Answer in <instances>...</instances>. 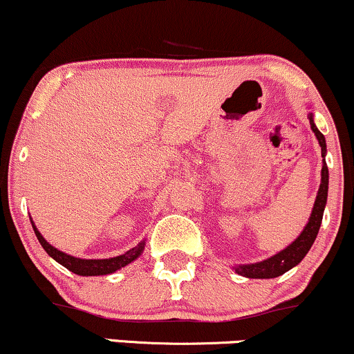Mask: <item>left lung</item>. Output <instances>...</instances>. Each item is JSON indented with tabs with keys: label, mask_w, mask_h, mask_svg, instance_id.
<instances>
[{
	"label": "left lung",
	"mask_w": 354,
	"mask_h": 354,
	"mask_svg": "<svg viewBox=\"0 0 354 354\" xmlns=\"http://www.w3.org/2000/svg\"><path fill=\"white\" fill-rule=\"evenodd\" d=\"M308 120H310L312 131H314L317 140H319V144L322 147V156H325L326 144H325L324 133L317 129V125L314 124V119H312V114H308ZM326 194H328V168H326V163L324 158L319 194H317L310 218H308V223L306 225V229L302 230V234L299 235L288 248H284L283 252L274 254V257L268 258L261 263H254V265L235 266V272H239V274L245 277H253V279H270V277H277L284 274V272L289 271L290 268L299 265V263L302 261V258L307 254L308 250H310L312 243L315 241L317 234H319L322 217H324V209L326 204Z\"/></svg>",
	"instance_id": "left-lung-1"
}]
</instances>
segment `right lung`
<instances>
[{
	"label": "right lung",
	"mask_w": 354,
	"mask_h": 354,
	"mask_svg": "<svg viewBox=\"0 0 354 354\" xmlns=\"http://www.w3.org/2000/svg\"><path fill=\"white\" fill-rule=\"evenodd\" d=\"M32 229L35 232L37 240L40 241V245L44 247V250H46V252L50 254L57 263H60V265L65 266L66 270H70L71 272H75V274H80V276L111 274V272L120 270V268H124L125 265H129V263H132L133 259L140 257V253L144 252V247H145V243L142 241V243L137 245L136 248L129 250V252L120 254V257H114L109 259H82V258L70 257V254L60 252V250L52 247L50 243H47V240L40 235V232L35 229L34 223H32Z\"/></svg>",
	"instance_id": "add662e5"
}]
</instances>
